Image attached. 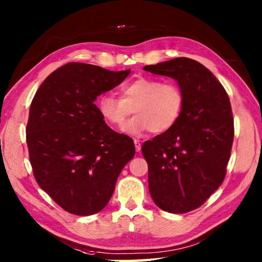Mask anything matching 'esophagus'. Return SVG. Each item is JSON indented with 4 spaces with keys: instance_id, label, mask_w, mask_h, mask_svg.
Listing matches in <instances>:
<instances>
[{
    "instance_id": "34e87169",
    "label": "esophagus",
    "mask_w": 262,
    "mask_h": 262,
    "mask_svg": "<svg viewBox=\"0 0 262 262\" xmlns=\"http://www.w3.org/2000/svg\"><path fill=\"white\" fill-rule=\"evenodd\" d=\"M134 144H135V148H136V151H137V152H140V151H141V142L138 141V140H135V141H134Z\"/></svg>"
}]
</instances>
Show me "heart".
<instances>
[{
    "label": "heart",
    "instance_id": "obj_1",
    "mask_svg": "<svg viewBox=\"0 0 262 262\" xmlns=\"http://www.w3.org/2000/svg\"><path fill=\"white\" fill-rule=\"evenodd\" d=\"M121 98L102 94L97 100L100 116L107 124L121 127L128 117L136 116L122 128L127 134L138 135L151 130L162 134L179 120L185 105V94L174 82H162L151 77L138 79L120 88Z\"/></svg>",
    "mask_w": 262,
    "mask_h": 262
}]
</instances>
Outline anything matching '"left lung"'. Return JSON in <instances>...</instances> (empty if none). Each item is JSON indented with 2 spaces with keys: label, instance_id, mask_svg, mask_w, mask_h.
Masks as SVG:
<instances>
[{
  "label": "left lung",
  "instance_id": "left-lung-1",
  "mask_svg": "<svg viewBox=\"0 0 262 262\" xmlns=\"http://www.w3.org/2000/svg\"><path fill=\"white\" fill-rule=\"evenodd\" d=\"M144 70L172 77L185 94L177 124L144 143L142 153L155 205L169 213H188L224 181L234 138L230 98L214 74L191 58L178 57Z\"/></svg>",
  "mask_w": 262,
  "mask_h": 262
}]
</instances>
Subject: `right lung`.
Wrapping results in <instances>:
<instances>
[{"mask_svg": "<svg viewBox=\"0 0 262 262\" xmlns=\"http://www.w3.org/2000/svg\"><path fill=\"white\" fill-rule=\"evenodd\" d=\"M129 73L69 63L49 74L32 99L26 137L33 176L71 214L102 210L134 158L132 138L107 126L94 104Z\"/></svg>", "mask_w": 262, "mask_h": 262, "instance_id": "right-lung-1", "label": "right lung"}]
</instances>
